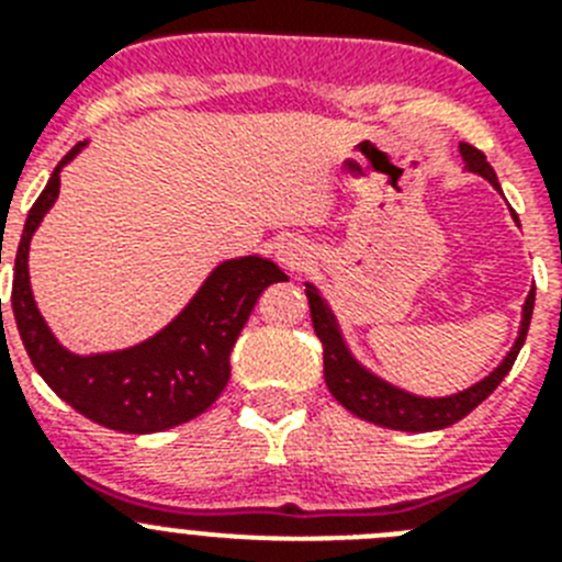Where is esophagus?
Returning a JSON list of instances; mask_svg holds the SVG:
<instances>
[{"instance_id": "obj_1", "label": "esophagus", "mask_w": 562, "mask_h": 562, "mask_svg": "<svg viewBox=\"0 0 562 562\" xmlns=\"http://www.w3.org/2000/svg\"><path fill=\"white\" fill-rule=\"evenodd\" d=\"M278 261L295 270V267H304L306 261H310V250H306V245L290 238V241H281V245H278Z\"/></svg>"}]
</instances>
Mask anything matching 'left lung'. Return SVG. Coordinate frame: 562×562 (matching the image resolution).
<instances>
[{
    "instance_id": "obj_1",
    "label": "left lung",
    "mask_w": 562,
    "mask_h": 562,
    "mask_svg": "<svg viewBox=\"0 0 562 562\" xmlns=\"http://www.w3.org/2000/svg\"><path fill=\"white\" fill-rule=\"evenodd\" d=\"M461 154H464L470 171L481 173V177H486V180L498 188L493 166L486 162V157L479 148L470 146V143H461ZM306 297H310V315L312 326H315V335L324 342V376L331 396L340 402L342 408L360 416V419L374 422V425H382V428L391 430H411V434L450 428L459 419H464L470 411L479 408L481 402L498 389V382L513 369L515 357H518L520 346L526 340V331H529V321H532L535 310L532 290L524 304V324H520L518 340H515L513 351L504 357V362H501L493 374L484 376L473 389L461 391V394L445 396V400H422V396H411L405 391L389 385V382L376 380L362 366H357L355 357L346 351V342H342L340 329H337L329 306L324 304V297L317 295L315 286L310 284H306Z\"/></svg>"
}]
</instances>
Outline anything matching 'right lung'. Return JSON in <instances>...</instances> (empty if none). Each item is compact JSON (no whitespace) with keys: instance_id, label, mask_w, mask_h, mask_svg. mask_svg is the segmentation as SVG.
<instances>
[{"instance_id":"1","label":"right lung","mask_w":562,"mask_h":562,"mask_svg":"<svg viewBox=\"0 0 562 562\" xmlns=\"http://www.w3.org/2000/svg\"><path fill=\"white\" fill-rule=\"evenodd\" d=\"M78 148L83 143L58 162L27 213L13 258V317L30 362L67 405L109 430L157 434L200 416L216 402L231 380L233 342L245 329L258 295L286 276L267 258H233L213 270L182 315L151 340L112 355H69L38 315L30 292L27 250L38 222L58 196V171L76 157Z\"/></svg>"}]
</instances>
